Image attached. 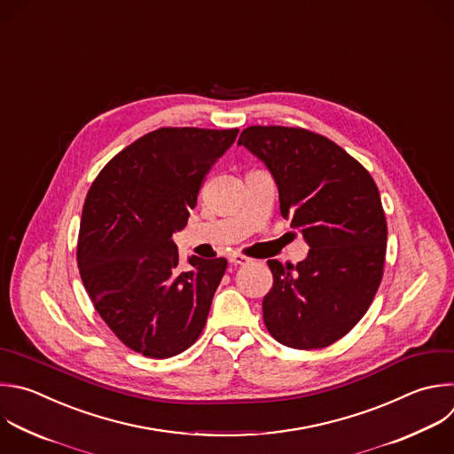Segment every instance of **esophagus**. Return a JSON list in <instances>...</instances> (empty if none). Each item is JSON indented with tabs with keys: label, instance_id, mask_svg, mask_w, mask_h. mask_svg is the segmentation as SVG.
Returning a JSON list of instances; mask_svg holds the SVG:
<instances>
[{
	"label": "esophagus",
	"instance_id": "34e87169",
	"mask_svg": "<svg viewBox=\"0 0 454 454\" xmlns=\"http://www.w3.org/2000/svg\"><path fill=\"white\" fill-rule=\"evenodd\" d=\"M247 262H249V258L244 256V254H239V253L230 254V263H231V265H244V263H247Z\"/></svg>",
	"mask_w": 454,
	"mask_h": 454
}]
</instances>
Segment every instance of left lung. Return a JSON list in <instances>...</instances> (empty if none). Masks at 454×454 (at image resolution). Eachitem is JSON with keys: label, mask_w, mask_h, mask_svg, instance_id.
<instances>
[{"label": "left lung", "mask_w": 454, "mask_h": 454, "mask_svg": "<svg viewBox=\"0 0 454 454\" xmlns=\"http://www.w3.org/2000/svg\"><path fill=\"white\" fill-rule=\"evenodd\" d=\"M239 145L270 171L279 210L303 233L309 256L269 260V333L294 349L326 348L369 310L383 278L387 219L369 171L333 140L305 128L249 126Z\"/></svg>", "instance_id": "obj_1"}]
</instances>
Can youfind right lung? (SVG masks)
I'll use <instances>...</instances> for the list:
<instances>
[{
	"label": "right lung",
	"instance_id": "add662e5",
	"mask_svg": "<svg viewBox=\"0 0 454 454\" xmlns=\"http://www.w3.org/2000/svg\"><path fill=\"white\" fill-rule=\"evenodd\" d=\"M239 129L159 128L124 147L92 182L78 233V269L96 312L135 353L171 358L201 335L226 258L191 256L173 233Z\"/></svg>",
	"mask_w": 454,
	"mask_h": 454
}]
</instances>
